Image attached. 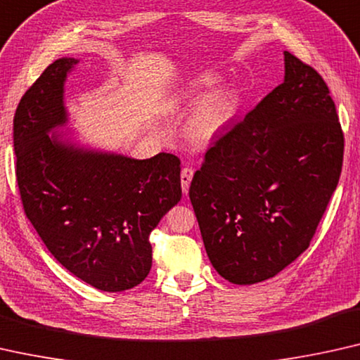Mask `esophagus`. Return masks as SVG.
I'll list each match as a JSON object with an SVG mask.
<instances>
[{"label":"esophagus","mask_w":360,"mask_h":360,"mask_svg":"<svg viewBox=\"0 0 360 360\" xmlns=\"http://www.w3.org/2000/svg\"><path fill=\"white\" fill-rule=\"evenodd\" d=\"M192 176H194V169H192V168H184V169H182V173H181V186H182V192H184V194H187V191H189Z\"/></svg>","instance_id":"1"}]
</instances>
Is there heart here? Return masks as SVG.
Masks as SVG:
<instances>
[{
	"label": "heart",
	"instance_id": "heart-1",
	"mask_svg": "<svg viewBox=\"0 0 360 360\" xmlns=\"http://www.w3.org/2000/svg\"><path fill=\"white\" fill-rule=\"evenodd\" d=\"M217 83L214 73H199L187 79L176 98L179 108H191ZM238 108V94L231 86H220L207 94L189 120V135L197 143H207L229 125Z\"/></svg>",
	"mask_w": 360,
	"mask_h": 360
}]
</instances>
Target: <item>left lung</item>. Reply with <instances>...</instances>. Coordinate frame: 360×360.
Here are the masks:
<instances>
[{"label":"left lung","mask_w":360,"mask_h":360,"mask_svg":"<svg viewBox=\"0 0 360 360\" xmlns=\"http://www.w3.org/2000/svg\"><path fill=\"white\" fill-rule=\"evenodd\" d=\"M282 84L207 150L189 187L207 256L238 285L310 245L342 168L344 135L316 70L283 52Z\"/></svg>","instance_id":"obj_1"}]
</instances>
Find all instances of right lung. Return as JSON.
Segmentation results:
<instances>
[{"label": "right lung", "instance_id": "obj_1", "mask_svg": "<svg viewBox=\"0 0 360 360\" xmlns=\"http://www.w3.org/2000/svg\"><path fill=\"white\" fill-rule=\"evenodd\" d=\"M79 60L45 68L14 114L16 179L30 224L55 259L89 285L122 292L151 269L150 233L181 200V161L81 146L70 134L65 81Z\"/></svg>", "mask_w": 360, "mask_h": 360}]
</instances>
